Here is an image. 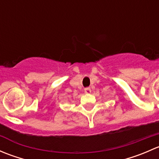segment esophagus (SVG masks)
<instances>
[{
	"mask_svg": "<svg viewBox=\"0 0 159 159\" xmlns=\"http://www.w3.org/2000/svg\"><path fill=\"white\" fill-rule=\"evenodd\" d=\"M84 91H85V93H87V94H89V93H91V90L89 87H87V88H85V89H84Z\"/></svg>",
	"mask_w": 159,
	"mask_h": 159,
	"instance_id": "34e87169",
	"label": "esophagus"
}]
</instances>
